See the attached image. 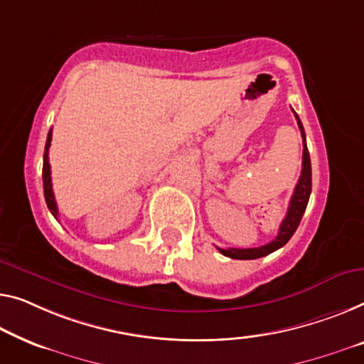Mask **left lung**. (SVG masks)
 Instances as JSON below:
<instances>
[{
    "label": "left lung",
    "instance_id": "left-lung-1",
    "mask_svg": "<svg viewBox=\"0 0 364 364\" xmlns=\"http://www.w3.org/2000/svg\"><path fill=\"white\" fill-rule=\"evenodd\" d=\"M296 119L302 135V147H304L302 170H301L299 181H297L294 193H292L289 208H287V214L279 225L278 235H276L274 240L267 243V245L257 247V248H219L217 247V250H219L222 255H225V257L235 258V259H255V258L267 257V255L273 253L274 250H278V248L284 247L287 240L294 235L297 227H299L302 215L306 213L309 196H311V191H312V168H311V156H309V150L306 144V132H304L302 122L297 114H296Z\"/></svg>",
    "mask_w": 364,
    "mask_h": 364
}]
</instances>
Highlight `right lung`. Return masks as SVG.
<instances>
[{
    "label": "right lung",
    "instance_id": "right-lung-1",
    "mask_svg": "<svg viewBox=\"0 0 364 364\" xmlns=\"http://www.w3.org/2000/svg\"><path fill=\"white\" fill-rule=\"evenodd\" d=\"M50 140H52V129L48 130L47 142H46V154H43V166H42V180H43V196H46L47 208L52 213V215L57 219L58 208H57V203H55V196H53L52 178H50V164H48V147H50Z\"/></svg>",
    "mask_w": 364,
    "mask_h": 364
}]
</instances>
